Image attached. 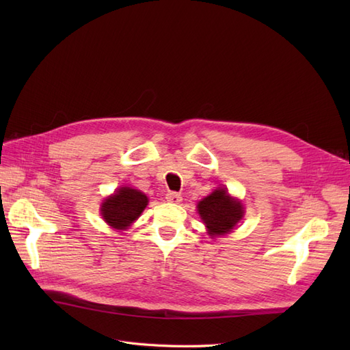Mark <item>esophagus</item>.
Returning <instances> with one entry per match:
<instances>
[{"instance_id":"esophagus-1","label":"esophagus","mask_w":350,"mask_h":350,"mask_svg":"<svg viewBox=\"0 0 350 350\" xmlns=\"http://www.w3.org/2000/svg\"><path fill=\"white\" fill-rule=\"evenodd\" d=\"M166 200L169 201V203L178 204V203H181V201H183V197H181V194H178V193H167Z\"/></svg>"}]
</instances>
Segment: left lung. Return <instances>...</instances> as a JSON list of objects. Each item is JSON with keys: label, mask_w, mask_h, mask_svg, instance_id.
Instances as JSON below:
<instances>
[{"label": "left lung", "mask_w": 350, "mask_h": 350, "mask_svg": "<svg viewBox=\"0 0 350 350\" xmlns=\"http://www.w3.org/2000/svg\"><path fill=\"white\" fill-rule=\"evenodd\" d=\"M197 210L211 238L226 235L234 230L245 213L241 201L230 197L226 188H216L200 201Z\"/></svg>", "instance_id": "obj_1"}]
</instances>
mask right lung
Here are the masks:
<instances>
[{"label":"right lung","instance_id":"add662e5","mask_svg":"<svg viewBox=\"0 0 350 350\" xmlns=\"http://www.w3.org/2000/svg\"><path fill=\"white\" fill-rule=\"evenodd\" d=\"M147 203H149V198L144 193L135 188L121 187L112 196L103 200L100 215L111 228L125 230L131 226L134 220L139 219Z\"/></svg>","mask_w":350,"mask_h":350}]
</instances>
